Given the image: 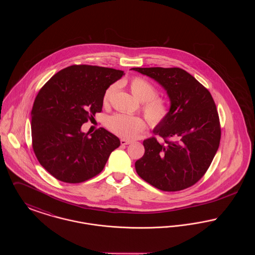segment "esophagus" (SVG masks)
I'll list each match as a JSON object with an SVG mask.
<instances>
[{
	"label": "esophagus",
	"instance_id": "esophagus-1",
	"mask_svg": "<svg viewBox=\"0 0 255 255\" xmlns=\"http://www.w3.org/2000/svg\"><path fill=\"white\" fill-rule=\"evenodd\" d=\"M121 143H122V145H128V144L132 143V141H131V140H127V139L122 138V139H121Z\"/></svg>",
	"mask_w": 255,
	"mask_h": 255
}]
</instances>
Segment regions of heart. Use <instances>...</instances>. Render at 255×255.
I'll return each instance as SVG.
<instances>
[{"label": "heart", "instance_id": "b5f03b06", "mask_svg": "<svg viewBox=\"0 0 255 255\" xmlns=\"http://www.w3.org/2000/svg\"><path fill=\"white\" fill-rule=\"evenodd\" d=\"M117 88V84H113L107 89L103 97L104 104L109 103ZM130 89L135 98L143 103V113L152 126H158L167 119L169 106L164 99L157 97L158 91L152 83L142 77H134L130 82ZM107 126L112 133L132 139L144 130L145 122L140 117L116 114L109 118Z\"/></svg>", "mask_w": 255, "mask_h": 255}]
</instances>
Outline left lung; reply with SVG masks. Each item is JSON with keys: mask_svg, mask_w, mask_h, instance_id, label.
<instances>
[{"mask_svg": "<svg viewBox=\"0 0 255 255\" xmlns=\"http://www.w3.org/2000/svg\"><path fill=\"white\" fill-rule=\"evenodd\" d=\"M161 86L169 97V115L143 141L134 163L145 182L163 191H179L198 182L208 169L221 138L218 112L208 90L180 68H133ZM170 138L169 141L168 138Z\"/></svg>", "mask_w": 255, "mask_h": 255, "instance_id": "left-lung-1", "label": "left lung"}]
</instances>
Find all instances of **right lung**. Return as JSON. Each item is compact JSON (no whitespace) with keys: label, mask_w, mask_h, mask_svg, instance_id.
Returning a JSON list of instances; mask_svg holds the SVG:
<instances>
[{"label":"right lung","mask_w":255,"mask_h":255,"mask_svg":"<svg viewBox=\"0 0 255 255\" xmlns=\"http://www.w3.org/2000/svg\"><path fill=\"white\" fill-rule=\"evenodd\" d=\"M124 73L111 68L73 65L54 74L39 91L31 110L32 147L40 164L61 182L78 183L97 176L121 145L100 128L81 126L101 112L103 97Z\"/></svg>","instance_id":"add662e5"}]
</instances>
